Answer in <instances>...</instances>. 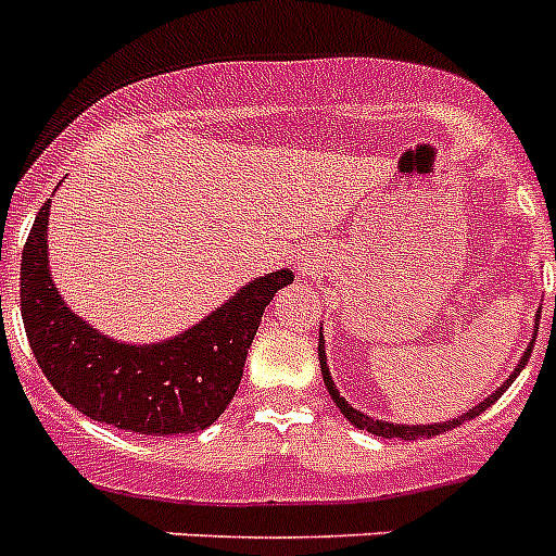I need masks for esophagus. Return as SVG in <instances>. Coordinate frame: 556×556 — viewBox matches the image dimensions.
<instances>
[{
  "label": "esophagus",
  "instance_id": "obj_1",
  "mask_svg": "<svg viewBox=\"0 0 556 556\" xmlns=\"http://www.w3.org/2000/svg\"><path fill=\"white\" fill-rule=\"evenodd\" d=\"M298 267L303 269V273H305V269H308V264H305V262H298Z\"/></svg>",
  "mask_w": 556,
  "mask_h": 556
}]
</instances>
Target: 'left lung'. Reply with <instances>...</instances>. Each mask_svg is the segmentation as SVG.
Wrapping results in <instances>:
<instances>
[{"mask_svg":"<svg viewBox=\"0 0 556 556\" xmlns=\"http://www.w3.org/2000/svg\"><path fill=\"white\" fill-rule=\"evenodd\" d=\"M538 317H541V314H538ZM534 328H538V323H534ZM534 336H538V330H534V333H532V341H529V348L523 350V355H521V361H518V366H516V369L510 371V378L504 380V383L498 386V389L493 391V394H488V400H482L480 405L471 407V410H468V414L457 416V419H452V421H438V425H394V421L369 419V416H366V414H361V410H355V407L350 405V402L339 394V389H336L333 378H330L328 355H325V339H323V333H319V369H323V380H325V386H328L330 400L336 402V407H339V410H341V416H348L350 425H355V427H358V430H366V432H371V435H380V438H400V441H416V438H432V435H441V432L452 430V427H460L463 421L477 419V416H480L482 410H488V407H491L493 402H496L498 396L504 394V391L510 389V383H513V380H516L518 371H521L523 366H527L529 355H532Z\"/></svg>","mask_w":556,"mask_h":556,"instance_id":"obj_1","label":"left lung"}]
</instances>
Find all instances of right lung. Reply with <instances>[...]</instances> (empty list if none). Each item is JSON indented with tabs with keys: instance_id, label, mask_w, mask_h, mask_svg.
<instances>
[{
	"instance_id": "1",
	"label": "right lung",
	"mask_w": 556,
	"mask_h": 556,
	"mask_svg": "<svg viewBox=\"0 0 556 556\" xmlns=\"http://www.w3.org/2000/svg\"><path fill=\"white\" fill-rule=\"evenodd\" d=\"M49 203L22 253V319L38 366L65 402L93 421L178 435L215 425L242 380L264 308L292 269L253 278L192 328L154 344L104 336L68 308L49 269Z\"/></svg>"
}]
</instances>
